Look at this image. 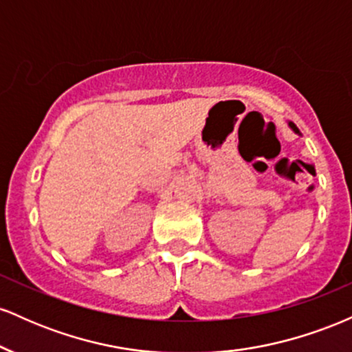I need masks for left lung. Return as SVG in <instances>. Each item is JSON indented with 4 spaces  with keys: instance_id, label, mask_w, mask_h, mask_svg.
<instances>
[{
    "instance_id": "1",
    "label": "left lung",
    "mask_w": 352,
    "mask_h": 352,
    "mask_svg": "<svg viewBox=\"0 0 352 352\" xmlns=\"http://www.w3.org/2000/svg\"><path fill=\"white\" fill-rule=\"evenodd\" d=\"M289 127H292V129H293V131H294V132H296V134H300V131H298V127H296V125H294L293 122H289Z\"/></svg>"
}]
</instances>
